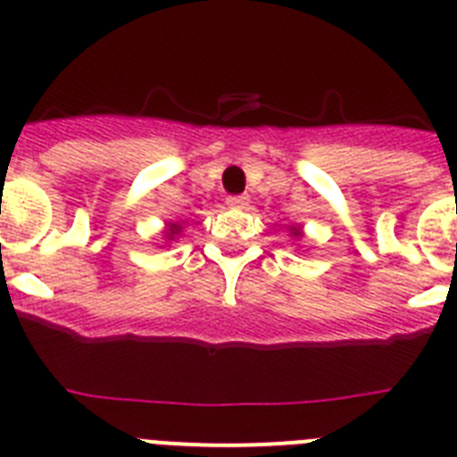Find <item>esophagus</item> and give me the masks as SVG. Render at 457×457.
<instances>
[{
  "mask_svg": "<svg viewBox=\"0 0 457 457\" xmlns=\"http://www.w3.org/2000/svg\"><path fill=\"white\" fill-rule=\"evenodd\" d=\"M226 205H228V208L243 210L249 205V196H228L226 198Z\"/></svg>",
  "mask_w": 457,
  "mask_h": 457,
  "instance_id": "34e87169",
  "label": "esophagus"
}]
</instances>
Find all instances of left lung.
I'll return each instance as SVG.
<instances>
[{"mask_svg": "<svg viewBox=\"0 0 457 457\" xmlns=\"http://www.w3.org/2000/svg\"><path fill=\"white\" fill-rule=\"evenodd\" d=\"M291 236L300 237V226H291Z\"/></svg>", "mask_w": 457, "mask_h": 457, "instance_id": "1", "label": "left lung"}]
</instances>
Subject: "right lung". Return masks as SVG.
Here are the masks:
<instances>
[{"mask_svg":"<svg viewBox=\"0 0 457 457\" xmlns=\"http://www.w3.org/2000/svg\"><path fill=\"white\" fill-rule=\"evenodd\" d=\"M180 233H182L180 221H169V224H166V231H163V237H166V240H173V237L180 236Z\"/></svg>","mask_w":457,"mask_h":457,"instance_id":"right-lung-1","label":"right lung"}]
</instances>
